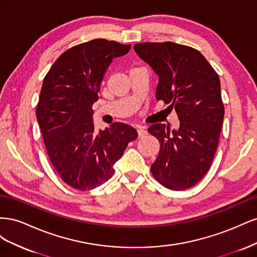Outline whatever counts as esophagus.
<instances>
[{
	"instance_id": "esophagus-1",
	"label": "esophagus",
	"mask_w": 257,
	"mask_h": 257,
	"mask_svg": "<svg viewBox=\"0 0 257 257\" xmlns=\"http://www.w3.org/2000/svg\"><path fill=\"white\" fill-rule=\"evenodd\" d=\"M137 132H138V136L139 137H144V136H146L147 135V130H146V127L145 126H138V130H137Z\"/></svg>"
}]
</instances>
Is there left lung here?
Masks as SVG:
<instances>
[{
    "mask_svg": "<svg viewBox=\"0 0 257 257\" xmlns=\"http://www.w3.org/2000/svg\"><path fill=\"white\" fill-rule=\"evenodd\" d=\"M134 50L159 76L155 97L175 108L180 121L178 130L162 123L148 128L161 147L151 173L169 190L190 189L207 174L219 145L224 119L219 75L188 46L141 43Z\"/></svg>",
    "mask_w": 257,
    "mask_h": 257,
    "instance_id": "obj_1",
    "label": "left lung"
}]
</instances>
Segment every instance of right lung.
Segmentation results:
<instances>
[{
  "mask_svg": "<svg viewBox=\"0 0 257 257\" xmlns=\"http://www.w3.org/2000/svg\"><path fill=\"white\" fill-rule=\"evenodd\" d=\"M130 49L131 45L103 38L74 46L44 78L37 122L54 169L76 190L89 191L109 180L115 162L138 136L125 123L114 122L98 133L93 123L92 105L98 99L106 69Z\"/></svg>",
  "mask_w": 257,
  "mask_h": 257,
  "instance_id": "right-lung-1",
  "label": "right lung"
}]
</instances>
